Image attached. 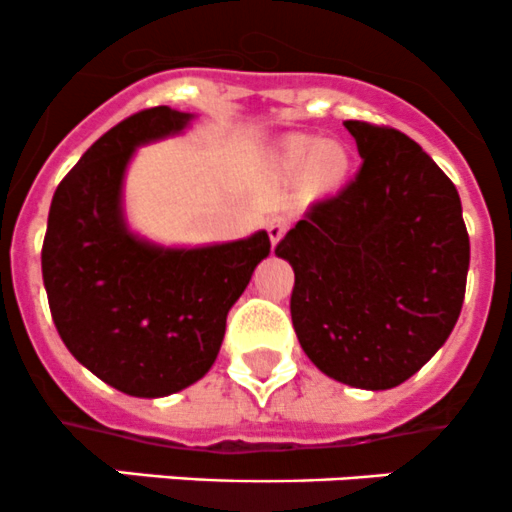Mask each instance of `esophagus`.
Instances as JSON below:
<instances>
[{
    "mask_svg": "<svg viewBox=\"0 0 512 512\" xmlns=\"http://www.w3.org/2000/svg\"><path fill=\"white\" fill-rule=\"evenodd\" d=\"M286 229H288V221L283 219V216H273V219L268 221L266 231H268V239H271L273 246H276L278 241L283 239V234H286Z\"/></svg>",
    "mask_w": 512,
    "mask_h": 512,
    "instance_id": "1",
    "label": "esophagus"
}]
</instances>
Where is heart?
<instances>
[{
    "instance_id": "b5f03b06",
    "label": "heart",
    "mask_w": 512,
    "mask_h": 512,
    "mask_svg": "<svg viewBox=\"0 0 512 512\" xmlns=\"http://www.w3.org/2000/svg\"><path fill=\"white\" fill-rule=\"evenodd\" d=\"M276 159L283 169H303L306 164H311L313 179L321 184L341 179L348 166V156L341 146L318 144L316 139H308V136H288L286 141H281Z\"/></svg>"
}]
</instances>
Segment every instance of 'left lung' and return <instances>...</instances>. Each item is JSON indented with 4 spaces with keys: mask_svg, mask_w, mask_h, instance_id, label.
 <instances>
[{
    "mask_svg": "<svg viewBox=\"0 0 512 512\" xmlns=\"http://www.w3.org/2000/svg\"><path fill=\"white\" fill-rule=\"evenodd\" d=\"M363 164L278 241L291 321L318 371L386 391L421 371L460 316L470 241L460 196L403 131L346 121Z\"/></svg>",
    "mask_w": 512,
    "mask_h": 512,
    "instance_id": "8db88e82",
    "label": "left lung"
}]
</instances>
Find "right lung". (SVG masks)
<instances>
[{
    "label": "right lung",
    "mask_w": 512,
    "mask_h": 512,
    "mask_svg": "<svg viewBox=\"0 0 512 512\" xmlns=\"http://www.w3.org/2000/svg\"><path fill=\"white\" fill-rule=\"evenodd\" d=\"M191 114L154 106L96 139L57 186L42 246L49 311L64 346L96 378L161 398L206 376L229 308L271 251L266 231L204 249H159L121 216V179L139 144Z\"/></svg>",
    "instance_id": "right-lung-1"
}]
</instances>
